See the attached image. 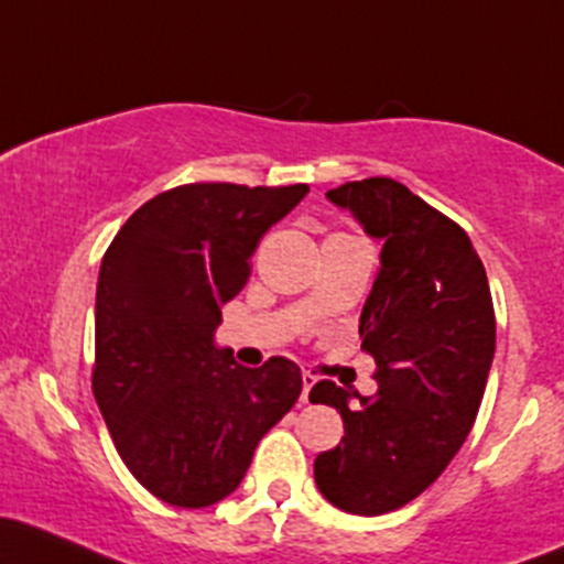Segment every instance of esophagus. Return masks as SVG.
Segmentation results:
<instances>
[{"label":"esophagus","mask_w":564,"mask_h":564,"mask_svg":"<svg viewBox=\"0 0 564 564\" xmlns=\"http://www.w3.org/2000/svg\"><path fill=\"white\" fill-rule=\"evenodd\" d=\"M315 386V375L302 372V401L311 399V388Z\"/></svg>","instance_id":"1"}]
</instances>
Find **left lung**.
Instances as JSON below:
<instances>
[{"label":"left lung","mask_w":564,"mask_h":564,"mask_svg":"<svg viewBox=\"0 0 564 564\" xmlns=\"http://www.w3.org/2000/svg\"><path fill=\"white\" fill-rule=\"evenodd\" d=\"M326 197L382 240L358 321L377 393L315 382L311 401L343 414L345 436L315 457L313 474L337 509L377 517L429 490L466 442L495 352L492 296L463 227L404 184L375 176Z\"/></svg>","instance_id":"1"}]
</instances>
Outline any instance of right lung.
<instances>
[{
  "label": "right lung",
  "mask_w": 564,
  "mask_h": 564,
  "mask_svg": "<svg viewBox=\"0 0 564 564\" xmlns=\"http://www.w3.org/2000/svg\"><path fill=\"white\" fill-rule=\"evenodd\" d=\"M307 184H184L147 200L101 259L93 395L115 447L154 498L206 509L251 466L259 438L294 406L302 372L272 356L240 367L216 348L221 305L251 253Z\"/></svg>",
  "instance_id": "right-lung-1"
}]
</instances>
